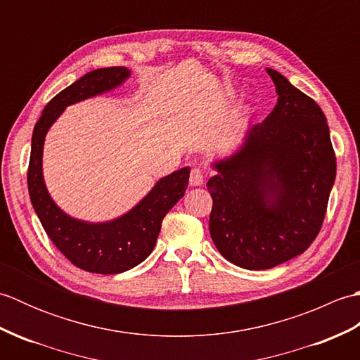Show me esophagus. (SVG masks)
Wrapping results in <instances>:
<instances>
[{
  "instance_id": "1",
  "label": "esophagus",
  "mask_w": 360,
  "mask_h": 360,
  "mask_svg": "<svg viewBox=\"0 0 360 360\" xmlns=\"http://www.w3.org/2000/svg\"><path fill=\"white\" fill-rule=\"evenodd\" d=\"M204 184V173L200 170V168H193L190 172V186L193 187H200Z\"/></svg>"
}]
</instances>
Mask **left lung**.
<instances>
[{
    "instance_id": "obj_1",
    "label": "left lung",
    "mask_w": 360,
    "mask_h": 360,
    "mask_svg": "<svg viewBox=\"0 0 360 360\" xmlns=\"http://www.w3.org/2000/svg\"><path fill=\"white\" fill-rule=\"evenodd\" d=\"M267 74L278 101L248 129L207 182L212 240L229 262L271 269L303 254L322 227L335 179L330 127L320 106L280 72Z\"/></svg>"
}]
</instances>
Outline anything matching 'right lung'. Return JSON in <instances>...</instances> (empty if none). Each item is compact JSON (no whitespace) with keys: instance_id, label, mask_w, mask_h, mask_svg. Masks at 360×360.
Listing matches in <instances>:
<instances>
[{"instance_id":"obj_1","label":"right lung","mask_w":360,"mask_h":360,"mask_svg":"<svg viewBox=\"0 0 360 360\" xmlns=\"http://www.w3.org/2000/svg\"><path fill=\"white\" fill-rule=\"evenodd\" d=\"M131 72L124 66L102 68L83 75L44 106L32 134L27 170L30 202L43 229L57 249L83 271L112 275L142 263L158 240L164 217L186 193L190 167L159 179L139 204L116 219L88 223L58 207L43 179V145L48 129L66 106L122 85Z\"/></svg>"}]
</instances>
